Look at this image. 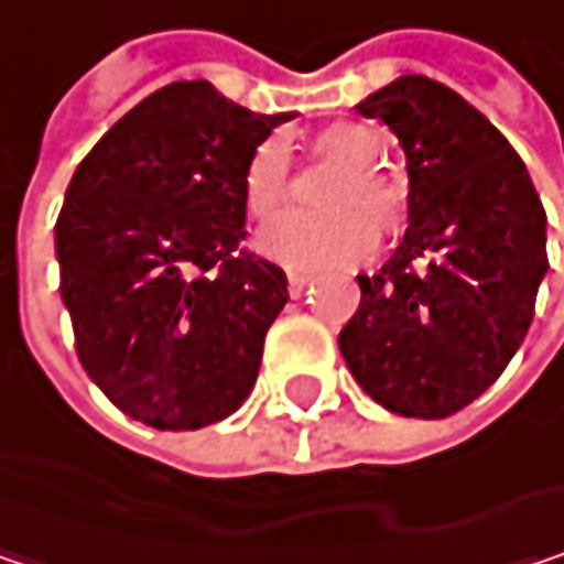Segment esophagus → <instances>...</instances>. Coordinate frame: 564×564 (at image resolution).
Returning <instances> with one entry per match:
<instances>
[{
	"mask_svg": "<svg viewBox=\"0 0 564 564\" xmlns=\"http://www.w3.org/2000/svg\"><path fill=\"white\" fill-rule=\"evenodd\" d=\"M286 283H290V296H300V293H303V290L310 286V278H306V274H296V271H293V274H286Z\"/></svg>",
	"mask_w": 564,
	"mask_h": 564,
	"instance_id": "esophagus-1",
	"label": "esophagus"
}]
</instances>
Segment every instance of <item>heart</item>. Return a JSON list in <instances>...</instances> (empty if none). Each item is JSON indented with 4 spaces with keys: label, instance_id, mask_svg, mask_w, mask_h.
I'll list each match as a JSON object with an SVG mask.
<instances>
[{
    "label": "heart",
    "instance_id": "obj_1",
    "mask_svg": "<svg viewBox=\"0 0 564 564\" xmlns=\"http://www.w3.org/2000/svg\"><path fill=\"white\" fill-rule=\"evenodd\" d=\"M319 153L349 166L329 195L326 205L336 212L306 215L286 212L261 231V251L278 264L296 271L349 268L372 254L376 228H394L401 218V195L379 172L386 160V140L362 127L343 123L319 137ZM290 195V153L281 140H268L254 150L245 170V202L261 221L278 215Z\"/></svg>",
    "mask_w": 564,
    "mask_h": 564
}]
</instances>
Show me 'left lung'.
I'll list each match as a JSON object with an SVG mask.
<instances>
[{"mask_svg":"<svg viewBox=\"0 0 564 564\" xmlns=\"http://www.w3.org/2000/svg\"><path fill=\"white\" fill-rule=\"evenodd\" d=\"M408 160V231L362 300L339 352L382 408L447 417L516 356L549 271L545 208L509 140L457 90L404 74L369 94Z\"/></svg>","mask_w":564,"mask_h":564,"instance_id":"left-lung-1","label":"left lung"}]
</instances>
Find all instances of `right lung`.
Listing matches in <instances>:
<instances>
[{"instance_id": "right-lung-1", "label": "right lung", "mask_w": 564, "mask_h": 564, "mask_svg": "<svg viewBox=\"0 0 564 564\" xmlns=\"http://www.w3.org/2000/svg\"><path fill=\"white\" fill-rule=\"evenodd\" d=\"M293 113H254L175 80L77 166L55 225L61 300L90 382L123 414L195 431L241 408L286 274L238 251L245 170Z\"/></svg>"}]
</instances>
